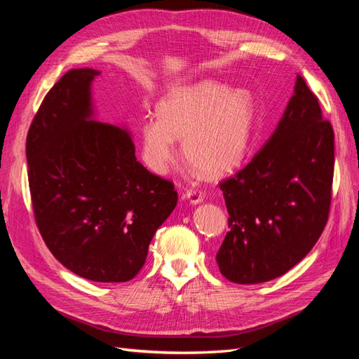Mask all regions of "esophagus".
<instances>
[{"instance_id":"esophagus-1","label":"esophagus","mask_w":359,"mask_h":359,"mask_svg":"<svg viewBox=\"0 0 359 359\" xmlns=\"http://www.w3.org/2000/svg\"><path fill=\"white\" fill-rule=\"evenodd\" d=\"M184 198L189 199L190 203L196 205V203H201L203 201V193L199 191V190H194V189H189L186 191V194H184Z\"/></svg>"}]
</instances>
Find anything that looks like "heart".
<instances>
[{"mask_svg": "<svg viewBox=\"0 0 359 359\" xmlns=\"http://www.w3.org/2000/svg\"><path fill=\"white\" fill-rule=\"evenodd\" d=\"M157 115L140 127L142 160L151 170L168 172L178 158L177 137H182L187 160L205 175L222 177L245 157L255 104L247 90L203 81L168 91L157 104Z\"/></svg>", "mask_w": 359, "mask_h": 359, "instance_id": "heart-1", "label": "heart"}]
</instances>
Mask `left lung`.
Returning <instances> with one entry per match:
<instances>
[{
	"label": "left lung",
	"mask_w": 359,
	"mask_h": 359,
	"mask_svg": "<svg viewBox=\"0 0 359 359\" xmlns=\"http://www.w3.org/2000/svg\"><path fill=\"white\" fill-rule=\"evenodd\" d=\"M334 132L298 74L295 93L262 149L220 182L231 231L215 256L238 285L283 276L309 255L328 222Z\"/></svg>",
	"instance_id": "1"
}]
</instances>
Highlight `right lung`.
<instances>
[{
  "instance_id": "obj_1",
  "label": "right lung",
  "mask_w": 359,
  "mask_h": 359,
  "mask_svg": "<svg viewBox=\"0 0 359 359\" xmlns=\"http://www.w3.org/2000/svg\"><path fill=\"white\" fill-rule=\"evenodd\" d=\"M97 74L70 70L43 99L27 136L28 182L50 253L79 277L123 283L142 269L178 193L136 160L127 130L91 119Z\"/></svg>"
}]
</instances>
